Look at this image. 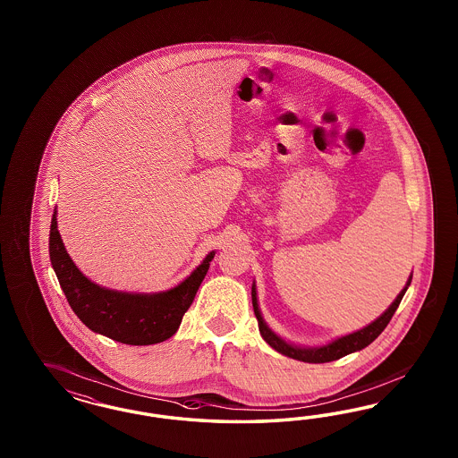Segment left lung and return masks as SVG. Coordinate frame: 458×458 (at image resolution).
Segmentation results:
<instances>
[{
	"label": "left lung",
	"mask_w": 458,
	"mask_h": 458,
	"mask_svg": "<svg viewBox=\"0 0 458 458\" xmlns=\"http://www.w3.org/2000/svg\"><path fill=\"white\" fill-rule=\"evenodd\" d=\"M411 277L413 276H410L406 285L403 287V291L396 295V299L391 302L388 309L377 319L373 320L371 324H368L366 327H362L360 331L341 335V337L334 339V341L327 343V344H322V346H297V344H292L289 341H285L284 337H280L278 334L274 333L268 327V324L265 322L264 318H262L260 307H259V302H257L255 282H253V287H251V302H253V310H255V316H257V320H259V329H260V334H262V337H264V341L268 346L274 347L277 352L287 356V358H292V360L319 364V362L341 360V358H344V356L351 354V352H356V351H360V349L369 346L376 337L385 331V327L388 326L393 314L396 312L398 305L402 302L404 292L411 284Z\"/></svg>",
	"instance_id": "obj_1"
}]
</instances>
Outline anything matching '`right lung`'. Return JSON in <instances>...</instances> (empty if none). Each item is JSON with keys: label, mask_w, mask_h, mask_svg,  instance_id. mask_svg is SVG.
Returning a JSON list of instances; mask_svg holds the SVG:
<instances>
[{"label": "right lung", "mask_w": 458, "mask_h": 458, "mask_svg": "<svg viewBox=\"0 0 458 458\" xmlns=\"http://www.w3.org/2000/svg\"><path fill=\"white\" fill-rule=\"evenodd\" d=\"M48 251L60 287L77 318L90 331L131 346L157 344L178 331L216 253L215 250L209 251L190 277L169 291H114L85 277L73 264L58 233L56 208L50 225Z\"/></svg>", "instance_id": "1"}]
</instances>
